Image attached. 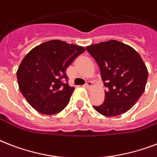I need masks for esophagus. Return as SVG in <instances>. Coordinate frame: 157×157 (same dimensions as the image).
Instances as JSON below:
<instances>
[{
  "instance_id": "esophagus-1",
  "label": "esophagus",
  "mask_w": 157,
  "mask_h": 157,
  "mask_svg": "<svg viewBox=\"0 0 157 157\" xmlns=\"http://www.w3.org/2000/svg\"><path fill=\"white\" fill-rule=\"evenodd\" d=\"M92 86H93V83H92L91 81H87L86 85H85V86H86L87 89L91 88V87H92Z\"/></svg>"
}]
</instances>
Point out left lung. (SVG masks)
I'll return each mask as SVG.
<instances>
[{
    "instance_id": "8db88e82",
    "label": "left lung",
    "mask_w": 157,
    "mask_h": 157,
    "mask_svg": "<svg viewBox=\"0 0 157 157\" xmlns=\"http://www.w3.org/2000/svg\"><path fill=\"white\" fill-rule=\"evenodd\" d=\"M86 50L99 66L105 100L94 109L105 117L129 111L144 94L148 71L141 56L131 46L116 40L89 45Z\"/></svg>"
}]
</instances>
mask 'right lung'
Wrapping results in <instances>:
<instances>
[{
  "mask_svg": "<svg viewBox=\"0 0 157 157\" xmlns=\"http://www.w3.org/2000/svg\"><path fill=\"white\" fill-rule=\"evenodd\" d=\"M85 47L60 40L41 43L28 53L17 70L18 88L37 112L57 114L68 104L75 88L66 70Z\"/></svg>",
  "mask_w": 157,
  "mask_h": 157,
  "instance_id": "obj_1",
  "label": "right lung"
}]
</instances>
